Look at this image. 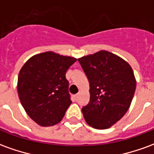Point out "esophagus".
<instances>
[{
	"instance_id": "obj_1",
	"label": "esophagus",
	"mask_w": 154,
	"mask_h": 154,
	"mask_svg": "<svg viewBox=\"0 0 154 154\" xmlns=\"http://www.w3.org/2000/svg\"><path fill=\"white\" fill-rule=\"evenodd\" d=\"M78 96H79V93L78 94H76V95H74V99L77 100V98H78Z\"/></svg>"
}]
</instances>
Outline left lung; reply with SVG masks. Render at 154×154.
Wrapping results in <instances>:
<instances>
[{
  "label": "left lung",
  "mask_w": 154,
  "mask_h": 154,
  "mask_svg": "<svg viewBox=\"0 0 154 154\" xmlns=\"http://www.w3.org/2000/svg\"><path fill=\"white\" fill-rule=\"evenodd\" d=\"M90 83V101L82 107L86 122L108 129L129 110L136 88L132 67L126 61L101 50L78 58Z\"/></svg>",
  "instance_id": "8db88e82"
}]
</instances>
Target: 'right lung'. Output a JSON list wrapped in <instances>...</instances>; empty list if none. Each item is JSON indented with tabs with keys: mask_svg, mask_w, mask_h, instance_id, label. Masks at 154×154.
Returning <instances> with one entry per match:
<instances>
[{
	"mask_svg": "<svg viewBox=\"0 0 154 154\" xmlns=\"http://www.w3.org/2000/svg\"><path fill=\"white\" fill-rule=\"evenodd\" d=\"M77 58L54 52L36 54L19 72L17 90L26 113L41 126H52L63 118L72 104L66 79Z\"/></svg>",
	"mask_w": 154,
	"mask_h": 154,
	"instance_id": "obj_1",
	"label": "right lung"
}]
</instances>
